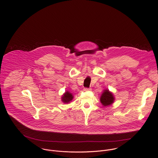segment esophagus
<instances>
[{
	"label": "esophagus",
	"instance_id": "1",
	"mask_svg": "<svg viewBox=\"0 0 158 158\" xmlns=\"http://www.w3.org/2000/svg\"><path fill=\"white\" fill-rule=\"evenodd\" d=\"M91 88H87V87H85V88L84 89V91H91Z\"/></svg>",
	"mask_w": 158,
	"mask_h": 158
}]
</instances>
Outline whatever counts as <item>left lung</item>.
I'll return each mask as SVG.
<instances>
[{"label": "left lung", "instance_id": "left-lung-1", "mask_svg": "<svg viewBox=\"0 0 158 158\" xmlns=\"http://www.w3.org/2000/svg\"><path fill=\"white\" fill-rule=\"evenodd\" d=\"M101 102L102 104L104 106H109L114 101V98L113 97V95L111 93H110L108 90H105V91L103 92L101 98Z\"/></svg>", "mask_w": 158, "mask_h": 158}]
</instances>
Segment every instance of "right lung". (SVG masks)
I'll use <instances>...</instances> for the list:
<instances>
[{"mask_svg": "<svg viewBox=\"0 0 158 158\" xmlns=\"http://www.w3.org/2000/svg\"><path fill=\"white\" fill-rule=\"evenodd\" d=\"M73 99V96L72 95V94L69 93V92H66L63 95V96L62 98V101L64 103H68L71 101H72Z\"/></svg>", "mask_w": 158, "mask_h": 158, "instance_id": "add662e5", "label": "right lung"}]
</instances>
